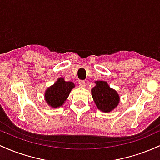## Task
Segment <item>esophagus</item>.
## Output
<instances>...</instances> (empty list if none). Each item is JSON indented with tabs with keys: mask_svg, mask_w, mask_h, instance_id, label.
I'll return each mask as SVG.
<instances>
[{
	"mask_svg": "<svg viewBox=\"0 0 160 160\" xmlns=\"http://www.w3.org/2000/svg\"><path fill=\"white\" fill-rule=\"evenodd\" d=\"M78 84H79V86H80V87H82V88L85 87V86H86V82H85V81H83V80H80L78 82Z\"/></svg>",
	"mask_w": 160,
	"mask_h": 160,
	"instance_id": "obj_1",
	"label": "esophagus"
}]
</instances>
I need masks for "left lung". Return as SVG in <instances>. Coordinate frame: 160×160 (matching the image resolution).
<instances>
[{"mask_svg":"<svg viewBox=\"0 0 160 160\" xmlns=\"http://www.w3.org/2000/svg\"><path fill=\"white\" fill-rule=\"evenodd\" d=\"M95 87L91 89L92 96L98 110L108 113L117 108L120 102L117 92L111 89L108 82L102 80L95 81Z\"/></svg>","mask_w":160,"mask_h":160,"instance_id":"8db88e82","label":"left lung"}]
</instances>
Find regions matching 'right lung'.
<instances>
[{"label": "right lung", "instance_id": "1", "mask_svg": "<svg viewBox=\"0 0 160 160\" xmlns=\"http://www.w3.org/2000/svg\"><path fill=\"white\" fill-rule=\"evenodd\" d=\"M74 83L71 81H65L63 78H60L52 86H49L45 92V100L48 105L53 108L63 105L68 98L71 89L74 88Z\"/></svg>", "mask_w": 160, "mask_h": 160}]
</instances>
